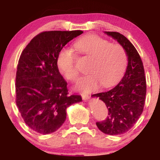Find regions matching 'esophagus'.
Returning <instances> with one entry per match:
<instances>
[{
  "label": "esophagus",
  "instance_id": "obj_1",
  "mask_svg": "<svg viewBox=\"0 0 160 160\" xmlns=\"http://www.w3.org/2000/svg\"><path fill=\"white\" fill-rule=\"evenodd\" d=\"M82 98L84 100H87L89 98V96L88 94H84H84H82Z\"/></svg>",
  "mask_w": 160,
  "mask_h": 160
}]
</instances>
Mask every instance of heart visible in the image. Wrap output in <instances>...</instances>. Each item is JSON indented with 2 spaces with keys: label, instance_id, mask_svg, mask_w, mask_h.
Wrapping results in <instances>:
<instances>
[{
  "label": "heart",
  "instance_id": "obj_1",
  "mask_svg": "<svg viewBox=\"0 0 160 160\" xmlns=\"http://www.w3.org/2000/svg\"><path fill=\"white\" fill-rule=\"evenodd\" d=\"M76 47L86 58L92 60L88 75L81 78L77 88L90 92L100 84L109 87L117 82L126 71L128 56L121 45L95 35L82 37L75 43ZM76 56L69 48H62L57 58V65L61 73L70 81H76L79 75L76 63Z\"/></svg>",
  "mask_w": 160,
  "mask_h": 160
}]
</instances>
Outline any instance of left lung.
<instances>
[{
    "instance_id": "obj_1",
    "label": "left lung",
    "mask_w": 160,
    "mask_h": 160,
    "mask_svg": "<svg viewBox=\"0 0 160 160\" xmlns=\"http://www.w3.org/2000/svg\"><path fill=\"white\" fill-rule=\"evenodd\" d=\"M117 40L125 50L128 65L120 82L104 92L94 94L108 108V117L96 122L98 129L111 135L124 134L134 126L143 111L146 82L143 65L138 52L132 43L117 32H106Z\"/></svg>"
}]
</instances>
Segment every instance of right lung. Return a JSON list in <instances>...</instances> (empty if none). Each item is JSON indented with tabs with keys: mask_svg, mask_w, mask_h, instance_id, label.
<instances>
[{
	"mask_svg": "<svg viewBox=\"0 0 160 160\" xmlns=\"http://www.w3.org/2000/svg\"><path fill=\"white\" fill-rule=\"evenodd\" d=\"M82 30L45 31L30 41L22 52L16 73V103L25 124L41 134L58 130L66 119V108L82 101L69 95L59 71L57 58Z\"/></svg>",
	"mask_w": 160,
	"mask_h": 160,
	"instance_id": "right-lung-1",
	"label": "right lung"
}]
</instances>
